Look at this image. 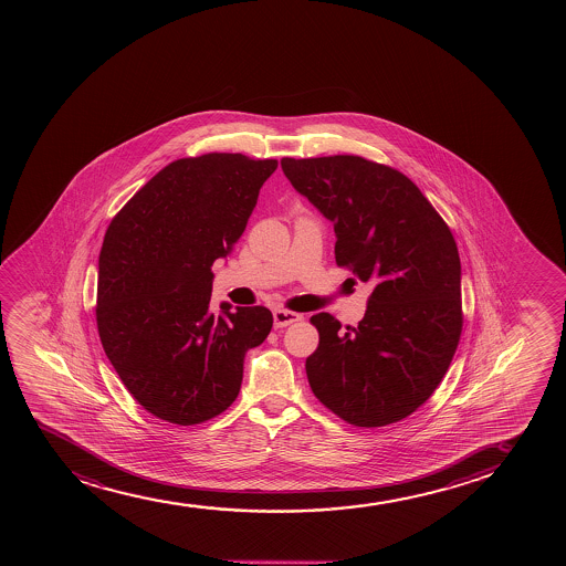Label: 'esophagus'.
Segmentation results:
<instances>
[{
	"mask_svg": "<svg viewBox=\"0 0 566 566\" xmlns=\"http://www.w3.org/2000/svg\"><path fill=\"white\" fill-rule=\"evenodd\" d=\"M302 315L300 313L286 312V310H273V326L275 328H285V326H291L296 321H300Z\"/></svg>",
	"mask_w": 566,
	"mask_h": 566,
	"instance_id": "esophagus-1",
	"label": "esophagus"
}]
</instances>
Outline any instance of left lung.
Here are the masks:
<instances>
[{"instance_id":"obj_1","label":"left lung","mask_w":566,"mask_h":566,"mask_svg":"<svg viewBox=\"0 0 566 566\" xmlns=\"http://www.w3.org/2000/svg\"><path fill=\"white\" fill-rule=\"evenodd\" d=\"M294 190L334 224L336 262L370 285L358 326L313 315V395L355 427H385L429 400L461 338V259L448 224L397 169L360 156L283 158Z\"/></svg>"}]
</instances>
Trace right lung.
I'll list each match as a JSON object with an SVG mask.
<instances>
[{"instance_id":"right-lung-1","label":"right lung","mask_w":566,"mask_h":566,"mask_svg":"<svg viewBox=\"0 0 566 566\" xmlns=\"http://www.w3.org/2000/svg\"><path fill=\"white\" fill-rule=\"evenodd\" d=\"M277 160L181 158L134 195L105 232L99 339L132 397L153 416L198 424L240 392L249 349L272 331L266 307L209 310L217 259L248 227Z\"/></svg>"}]
</instances>
